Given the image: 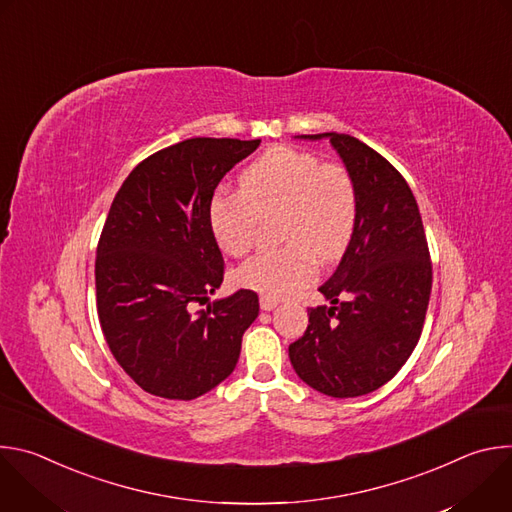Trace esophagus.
<instances>
[{
    "label": "esophagus",
    "instance_id": "34e87169",
    "mask_svg": "<svg viewBox=\"0 0 512 512\" xmlns=\"http://www.w3.org/2000/svg\"><path fill=\"white\" fill-rule=\"evenodd\" d=\"M277 300H273V298H267V296H261V300H259V306H261V310H265V312H271V310H275L277 308Z\"/></svg>",
    "mask_w": 512,
    "mask_h": 512
}]
</instances>
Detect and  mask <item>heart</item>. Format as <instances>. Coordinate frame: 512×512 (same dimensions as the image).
Wrapping results in <instances>:
<instances>
[{
	"label": "heart",
	"instance_id": "b5f03b06",
	"mask_svg": "<svg viewBox=\"0 0 512 512\" xmlns=\"http://www.w3.org/2000/svg\"><path fill=\"white\" fill-rule=\"evenodd\" d=\"M243 190H218L208 202L210 231L225 253L253 245L259 214L283 212L279 249H265L237 269L239 285L267 298H289L316 275V261L338 259L354 233L358 192L338 164L294 148H273L241 176Z\"/></svg>",
	"mask_w": 512,
	"mask_h": 512
}]
</instances>
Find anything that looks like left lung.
Wrapping results in <instances>:
<instances>
[{"mask_svg": "<svg viewBox=\"0 0 512 512\" xmlns=\"http://www.w3.org/2000/svg\"><path fill=\"white\" fill-rule=\"evenodd\" d=\"M296 137L330 141L356 184L358 216L336 271L318 287L330 306L308 310L289 360L318 393L360 397L391 381L421 336L431 296L421 214L403 176L367 143L334 131Z\"/></svg>", "mask_w": 512, "mask_h": 512, "instance_id": "8db88e82", "label": "left lung"}]
</instances>
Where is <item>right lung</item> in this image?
<instances>
[{
  "instance_id": "right-lung-1",
  "label": "right lung",
  "mask_w": 512,
  "mask_h": 512,
  "mask_svg": "<svg viewBox=\"0 0 512 512\" xmlns=\"http://www.w3.org/2000/svg\"><path fill=\"white\" fill-rule=\"evenodd\" d=\"M261 139L194 137L143 160L113 198L95 261L97 312L121 369L145 393L192 401L237 367L259 316L251 289L206 303L223 283L208 202Z\"/></svg>"
}]
</instances>
